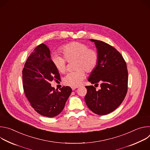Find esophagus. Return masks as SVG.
Wrapping results in <instances>:
<instances>
[{
    "mask_svg": "<svg viewBox=\"0 0 150 150\" xmlns=\"http://www.w3.org/2000/svg\"><path fill=\"white\" fill-rule=\"evenodd\" d=\"M78 88V87H72V90H75L76 88Z\"/></svg>",
    "mask_w": 150,
    "mask_h": 150,
    "instance_id": "1",
    "label": "esophagus"
}]
</instances>
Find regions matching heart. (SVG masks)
<instances>
[{
    "label": "heart",
    "instance_id": "1",
    "mask_svg": "<svg viewBox=\"0 0 150 150\" xmlns=\"http://www.w3.org/2000/svg\"><path fill=\"white\" fill-rule=\"evenodd\" d=\"M60 52L65 59L59 55L54 56L52 61L57 71L65 73L67 70V60H74L75 71L68 73L63 78L65 85L71 87H78L85 78V71L92 72L97 67L98 62V54L94 49L88 48V46L79 41L71 42L63 46Z\"/></svg>",
    "mask_w": 150,
    "mask_h": 150
}]
</instances>
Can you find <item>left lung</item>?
I'll list each match as a JSON object with an SVG mask.
<instances>
[{"label": "left lung", "mask_w": 150, "mask_h": 150, "mask_svg": "<svg viewBox=\"0 0 150 150\" xmlns=\"http://www.w3.org/2000/svg\"><path fill=\"white\" fill-rule=\"evenodd\" d=\"M94 42L98 62L88 79L91 83L98 85V91L93 86H86L85 101L88 108L99 115L109 114L121 104L127 91L128 73L125 60L113 46L105 42L91 39Z\"/></svg>", "instance_id": "1"}]
</instances>
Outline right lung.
Instances as JSON below:
<instances>
[{
    "label": "right lung",
    "instance_id": "obj_1",
    "mask_svg": "<svg viewBox=\"0 0 150 150\" xmlns=\"http://www.w3.org/2000/svg\"><path fill=\"white\" fill-rule=\"evenodd\" d=\"M59 78V73L51 59L50 49L45 44L38 45L25 63L23 82L26 97L40 115L53 117L63 110L72 89L66 86L58 91L52 87L50 82Z\"/></svg>",
    "mask_w": 150,
    "mask_h": 150
}]
</instances>
